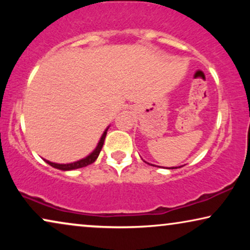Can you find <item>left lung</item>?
Returning <instances> with one entry per match:
<instances>
[{
	"label": "left lung",
	"instance_id": "left-lung-1",
	"mask_svg": "<svg viewBox=\"0 0 250 250\" xmlns=\"http://www.w3.org/2000/svg\"><path fill=\"white\" fill-rule=\"evenodd\" d=\"M149 165H150V164H149ZM180 167H181V166H180ZM174 168H177V167H170L169 169H174Z\"/></svg>",
	"mask_w": 250,
	"mask_h": 250
}]
</instances>
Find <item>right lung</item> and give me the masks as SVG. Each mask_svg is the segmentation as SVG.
<instances>
[{"instance_id": "right-lung-1", "label": "right lung", "mask_w": 250, "mask_h": 250, "mask_svg": "<svg viewBox=\"0 0 250 250\" xmlns=\"http://www.w3.org/2000/svg\"><path fill=\"white\" fill-rule=\"evenodd\" d=\"M108 128H109V126L104 129V134L101 135V138H100V140H99L98 146H95V149L90 153V155H87L86 157H85V158H82L80 160H77V162L69 163V164H58V163L49 162V160H46V159H44V160H45V163L49 164L50 166H52V167H54V168H58V169H60V170H73V169L82 168V167H85V166L90 165V164L94 163L95 160H97L98 157H99V153H100L102 146H104V142L105 135H107Z\"/></svg>"}]
</instances>
